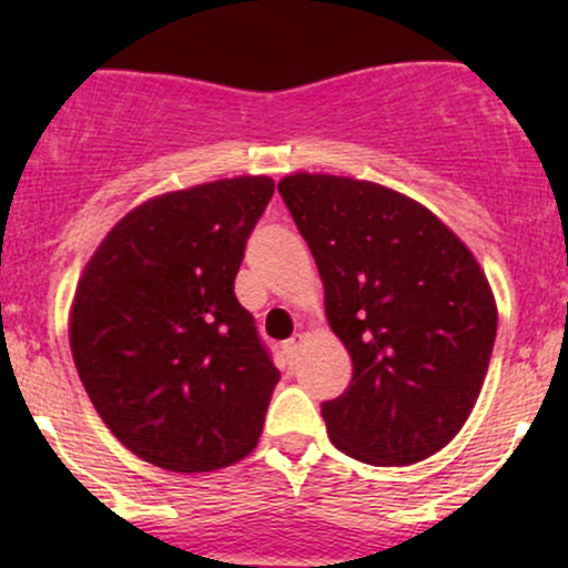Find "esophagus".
<instances>
[{
  "label": "esophagus",
  "mask_w": 568,
  "mask_h": 568,
  "mask_svg": "<svg viewBox=\"0 0 568 568\" xmlns=\"http://www.w3.org/2000/svg\"><path fill=\"white\" fill-rule=\"evenodd\" d=\"M300 346H302V335L288 337V341L283 343V357L288 359V365H294L296 357H300Z\"/></svg>",
  "instance_id": "34e87169"
}]
</instances>
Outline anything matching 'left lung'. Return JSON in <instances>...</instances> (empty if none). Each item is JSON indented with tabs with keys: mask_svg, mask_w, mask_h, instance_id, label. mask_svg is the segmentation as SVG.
<instances>
[{
	"mask_svg": "<svg viewBox=\"0 0 568 568\" xmlns=\"http://www.w3.org/2000/svg\"><path fill=\"white\" fill-rule=\"evenodd\" d=\"M318 263L326 318L354 374L321 404L335 448L365 464H415L459 434L497 335L484 272L415 200L337 175L277 183Z\"/></svg>",
	"mask_w": 568,
	"mask_h": 568,
	"instance_id": "8db88e82",
	"label": "left lung"
}]
</instances>
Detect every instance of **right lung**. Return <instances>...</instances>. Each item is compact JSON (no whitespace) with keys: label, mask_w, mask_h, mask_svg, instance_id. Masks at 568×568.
<instances>
[{"label":"right lung","mask_w":568,"mask_h":568,"mask_svg":"<svg viewBox=\"0 0 568 568\" xmlns=\"http://www.w3.org/2000/svg\"><path fill=\"white\" fill-rule=\"evenodd\" d=\"M274 181L225 178L170 192L109 231L71 313L79 379L140 459L211 473L244 459L280 382L233 280Z\"/></svg>","instance_id":"obj_1"}]
</instances>
